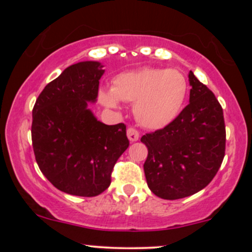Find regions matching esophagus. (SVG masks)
<instances>
[{"label": "esophagus", "mask_w": 252, "mask_h": 252, "mask_svg": "<svg viewBox=\"0 0 252 252\" xmlns=\"http://www.w3.org/2000/svg\"><path fill=\"white\" fill-rule=\"evenodd\" d=\"M126 136H128L130 142H135V141H137L140 138V132L135 128H129L126 130Z\"/></svg>", "instance_id": "obj_1"}]
</instances>
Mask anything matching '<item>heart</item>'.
<instances>
[{"label": "heart", "instance_id": "b5f03b06", "mask_svg": "<svg viewBox=\"0 0 252 252\" xmlns=\"http://www.w3.org/2000/svg\"><path fill=\"white\" fill-rule=\"evenodd\" d=\"M187 92L189 83L180 71L146 67L118 74L112 90H100L99 100L111 109L120 106V99L135 103L137 122L146 128L161 129L180 114Z\"/></svg>", "mask_w": 252, "mask_h": 252}]
</instances>
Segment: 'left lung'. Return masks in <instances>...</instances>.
<instances>
[{
    "label": "left lung",
    "mask_w": 252,
    "mask_h": 252,
    "mask_svg": "<svg viewBox=\"0 0 252 252\" xmlns=\"http://www.w3.org/2000/svg\"><path fill=\"white\" fill-rule=\"evenodd\" d=\"M189 104L179 116L141 142L148 148L143 164L148 187L158 198L175 200L207 186L225 155L222 109L213 92L189 73Z\"/></svg>",
    "instance_id": "left-lung-1"
}]
</instances>
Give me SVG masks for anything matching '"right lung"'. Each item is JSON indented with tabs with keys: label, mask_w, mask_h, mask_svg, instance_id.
I'll use <instances>...</instances> for the list:
<instances>
[{
	"label": "right lung",
	"mask_w": 252,
	"mask_h": 252,
	"mask_svg": "<svg viewBox=\"0 0 252 252\" xmlns=\"http://www.w3.org/2000/svg\"><path fill=\"white\" fill-rule=\"evenodd\" d=\"M104 66H68L45 86L33 108L34 155L47 180L67 194L96 196L111 184V172L129 147L123 123L106 126L89 103L98 96Z\"/></svg>",
	"instance_id": "right-lung-1"
}]
</instances>
